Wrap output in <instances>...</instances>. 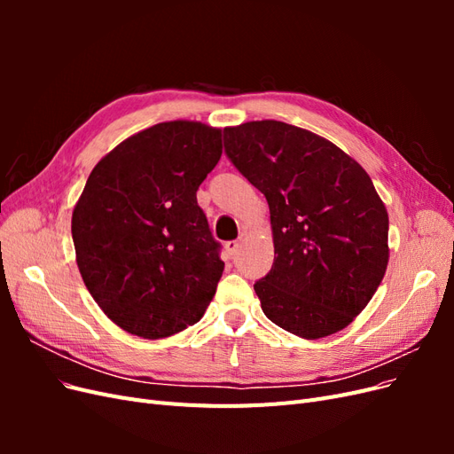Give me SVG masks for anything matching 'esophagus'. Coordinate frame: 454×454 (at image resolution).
Returning a JSON list of instances; mask_svg holds the SVG:
<instances>
[{"label":"esophagus","instance_id":"1","mask_svg":"<svg viewBox=\"0 0 454 454\" xmlns=\"http://www.w3.org/2000/svg\"><path fill=\"white\" fill-rule=\"evenodd\" d=\"M239 248H240V242L239 240H229L225 244V252H227V257L232 259L237 254H239Z\"/></svg>","mask_w":454,"mask_h":454}]
</instances>
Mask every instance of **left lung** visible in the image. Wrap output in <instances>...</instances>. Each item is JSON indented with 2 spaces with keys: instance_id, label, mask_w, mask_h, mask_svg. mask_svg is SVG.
<instances>
[{
  "instance_id": "1",
  "label": "left lung",
  "mask_w": 454,
  "mask_h": 454,
  "mask_svg": "<svg viewBox=\"0 0 454 454\" xmlns=\"http://www.w3.org/2000/svg\"><path fill=\"white\" fill-rule=\"evenodd\" d=\"M225 155L265 195L274 263L254 284L286 332H340L377 292L388 265V214L358 162L332 142L280 121L223 130Z\"/></svg>"
}]
</instances>
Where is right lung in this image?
<instances>
[{
	"label": "right lung",
	"mask_w": 454,
	"mask_h": 454,
	"mask_svg": "<svg viewBox=\"0 0 454 454\" xmlns=\"http://www.w3.org/2000/svg\"><path fill=\"white\" fill-rule=\"evenodd\" d=\"M222 130L170 121L119 144L90 172L72 215L77 267L125 332L162 339L197 324L225 263L197 202Z\"/></svg>",
	"instance_id": "1"
}]
</instances>
